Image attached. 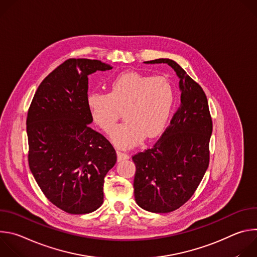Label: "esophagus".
Segmentation results:
<instances>
[{
  "label": "esophagus",
  "mask_w": 257,
  "mask_h": 257,
  "mask_svg": "<svg viewBox=\"0 0 257 257\" xmlns=\"http://www.w3.org/2000/svg\"><path fill=\"white\" fill-rule=\"evenodd\" d=\"M117 158H118V162H122L125 160L129 159V156L127 154L121 153V152H117Z\"/></svg>",
  "instance_id": "34e87169"
}]
</instances>
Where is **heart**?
<instances>
[{
    "label": "heart",
    "instance_id": "b5f03b06",
    "mask_svg": "<svg viewBox=\"0 0 257 257\" xmlns=\"http://www.w3.org/2000/svg\"><path fill=\"white\" fill-rule=\"evenodd\" d=\"M175 101V91L164 76H151L140 72H124L108 84V93L90 92L87 106L94 123L105 133L111 132L124 110L126 122L111 134L120 149H130L145 137L156 138L164 133Z\"/></svg>",
    "mask_w": 257,
    "mask_h": 257
}]
</instances>
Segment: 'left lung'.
<instances>
[{
    "label": "left lung",
    "mask_w": 257,
    "mask_h": 257,
    "mask_svg": "<svg viewBox=\"0 0 257 257\" xmlns=\"http://www.w3.org/2000/svg\"><path fill=\"white\" fill-rule=\"evenodd\" d=\"M144 63L168 64L181 91L178 111L159 141L132 158L136 203L148 211L166 213L188 201L201 182L209 163L212 122L204 91L175 61Z\"/></svg>",
    "instance_id": "left-lung-1"
}]
</instances>
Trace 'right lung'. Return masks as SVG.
I'll return each mask as SVG.
<instances>
[{
  "mask_svg": "<svg viewBox=\"0 0 257 257\" xmlns=\"http://www.w3.org/2000/svg\"><path fill=\"white\" fill-rule=\"evenodd\" d=\"M113 67L98 60L69 59L43 80L26 120L30 171L47 198L72 214L103 202V180L117 155L89 127L88 75Z\"/></svg>",
  "mask_w": 257,
  "mask_h": 257,
  "instance_id": "obj_1",
  "label": "right lung"
}]
</instances>
